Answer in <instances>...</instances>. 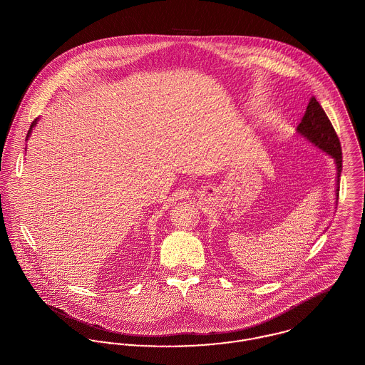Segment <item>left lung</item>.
Segmentation results:
<instances>
[{
  "mask_svg": "<svg viewBox=\"0 0 365 365\" xmlns=\"http://www.w3.org/2000/svg\"><path fill=\"white\" fill-rule=\"evenodd\" d=\"M298 133L308 139L316 148L323 150L326 155L333 157L336 163V170H337V188H336V197L339 200V188H340V174H341V145L339 140V136L329 120L326 112L323 108L316 101V98L312 97L308 108L305 110V115L301 119V123L297 128Z\"/></svg>",
  "mask_w": 365,
  "mask_h": 365,
  "instance_id": "1",
  "label": "left lung"
}]
</instances>
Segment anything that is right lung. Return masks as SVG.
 <instances>
[{
	"label": "right lung",
	"instance_id": "right-lung-1",
	"mask_svg": "<svg viewBox=\"0 0 365 365\" xmlns=\"http://www.w3.org/2000/svg\"><path fill=\"white\" fill-rule=\"evenodd\" d=\"M36 120H38V119H35V120H34V122H32V125H31V128H29V130H28V135H26V140H28V138H29V136H31V132H32V128H34V126H35V125H36Z\"/></svg>",
	"mask_w": 365,
	"mask_h": 365
}]
</instances>
